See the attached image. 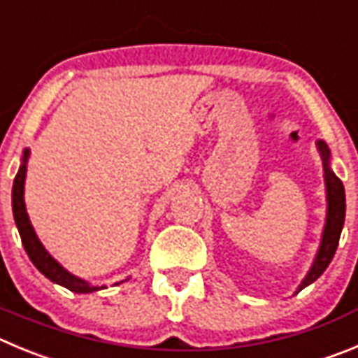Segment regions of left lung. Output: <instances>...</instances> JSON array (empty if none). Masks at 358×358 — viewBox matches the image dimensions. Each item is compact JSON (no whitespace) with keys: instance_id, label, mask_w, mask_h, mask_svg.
Masks as SVG:
<instances>
[{"instance_id":"obj_1","label":"left lung","mask_w":358,"mask_h":358,"mask_svg":"<svg viewBox=\"0 0 358 358\" xmlns=\"http://www.w3.org/2000/svg\"><path fill=\"white\" fill-rule=\"evenodd\" d=\"M318 148L323 157V171H325V183H327V201H329V208H327V224L323 229L322 245H320L318 255H316L315 263L310 266L309 273L306 279L302 280V285L299 286V292L309 286L310 282H315L329 263L332 262L334 255H336L337 243H339L341 229L345 224V213H346V198H345V185L336 176V173L329 168L330 150L323 141H318Z\"/></svg>"}]
</instances>
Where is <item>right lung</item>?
I'll return each instance as SVG.
<instances>
[{
    "label": "right lung",
    "mask_w": 358,
    "mask_h": 358,
    "mask_svg": "<svg viewBox=\"0 0 358 358\" xmlns=\"http://www.w3.org/2000/svg\"><path fill=\"white\" fill-rule=\"evenodd\" d=\"M29 152L26 150L24 157H22V166L19 168L15 180H13V189H12V208H13V219H15V224H17L19 235H21L22 245H24L26 252H28L29 259H31L33 265L43 273V275L51 279L56 285H62L65 288H69L70 292L76 293H92L100 289L99 286H90L86 280L79 279V277L72 275V273L66 272L55 258H51L48 250L43 249V245L40 243V240L36 238L35 231L31 228V222L28 219V213H26L24 206V178H26V160H28ZM103 288V286H102Z\"/></svg>",
    "instance_id": "right-lung-1"
}]
</instances>
